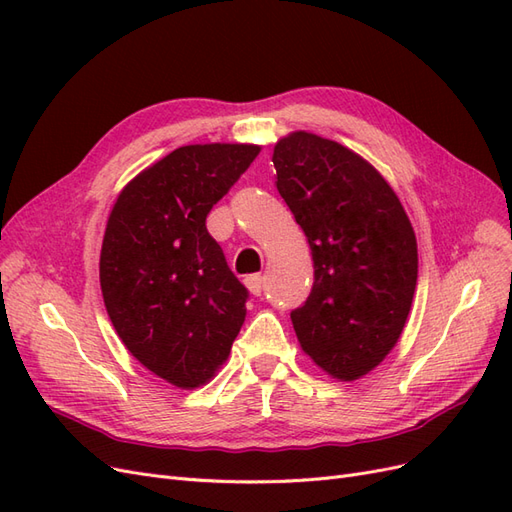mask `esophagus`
Here are the masks:
<instances>
[{
    "label": "esophagus",
    "mask_w": 512,
    "mask_h": 512,
    "mask_svg": "<svg viewBox=\"0 0 512 512\" xmlns=\"http://www.w3.org/2000/svg\"><path fill=\"white\" fill-rule=\"evenodd\" d=\"M245 288L250 290L254 297H260V294H262V277L260 275L245 277Z\"/></svg>",
    "instance_id": "34e87169"
}]
</instances>
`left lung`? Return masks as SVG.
I'll list each match as a JSON object with an SVG mask.
<instances>
[{
	"mask_svg": "<svg viewBox=\"0 0 512 512\" xmlns=\"http://www.w3.org/2000/svg\"><path fill=\"white\" fill-rule=\"evenodd\" d=\"M277 192L305 232L314 286L290 314L303 352L352 382L378 367L406 327L418 277L414 228L359 153L297 130L273 147Z\"/></svg>",
	"mask_w": 512,
	"mask_h": 512,
	"instance_id": "8db88e82",
	"label": "left lung"
}]
</instances>
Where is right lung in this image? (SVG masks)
<instances>
[{
	"label": "right lung",
	"mask_w": 512,
	"mask_h": 512,
	"mask_svg": "<svg viewBox=\"0 0 512 512\" xmlns=\"http://www.w3.org/2000/svg\"><path fill=\"white\" fill-rule=\"evenodd\" d=\"M185 145L130 179L108 215L100 288L134 359L177 389L207 384L245 320L247 290L207 232V213L260 153Z\"/></svg>",
	"instance_id": "right-lung-1"
}]
</instances>
